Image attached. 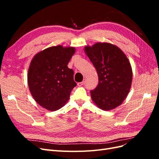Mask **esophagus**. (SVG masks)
<instances>
[{
	"label": "esophagus",
	"mask_w": 159,
	"mask_h": 159,
	"mask_svg": "<svg viewBox=\"0 0 159 159\" xmlns=\"http://www.w3.org/2000/svg\"><path fill=\"white\" fill-rule=\"evenodd\" d=\"M84 83H85V80H84L83 81H81V82H78V85L81 86V85H83L84 84Z\"/></svg>",
	"instance_id": "34e87169"
}]
</instances>
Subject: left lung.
Segmentation results:
<instances>
[{"instance_id": "8db88e82", "label": "left lung", "mask_w": 159, "mask_h": 159, "mask_svg": "<svg viewBox=\"0 0 159 159\" xmlns=\"http://www.w3.org/2000/svg\"><path fill=\"white\" fill-rule=\"evenodd\" d=\"M85 51L99 78L98 86L90 91L91 99L103 110L117 107L125 99L132 83L133 72L127 56L109 43L85 46Z\"/></svg>"}]
</instances>
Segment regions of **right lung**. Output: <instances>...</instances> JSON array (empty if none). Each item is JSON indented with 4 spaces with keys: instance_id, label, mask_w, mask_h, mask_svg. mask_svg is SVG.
<instances>
[{
    "instance_id": "right-lung-1",
    "label": "right lung",
    "mask_w": 159,
    "mask_h": 159,
    "mask_svg": "<svg viewBox=\"0 0 159 159\" xmlns=\"http://www.w3.org/2000/svg\"><path fill=\"white\" fill-rule=\"evenodd\" d=\"M74 53L73 47L57 46L34 57L28 72V84L33 98L42 107L56 111L68 102L77 85L74 71L68 67Z\"/></svg>"
}]
</instances>
